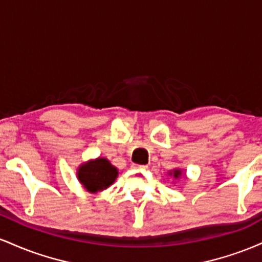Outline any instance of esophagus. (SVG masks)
I'll list each match as a JSON object with an SVG mask.
<instances>
[{
    "instance_id": "esophagus-1",
    "label": "esophagus",
    "mask_w": 262,
    "mask_h": 262,
    "mask_svg": "<svg viewBox=\"0 0 262 262\" xmlns=\"http://www.w3.org/2000/svg\"><path fill=\"white\" fill-rule=\"evenodd\" d=\"M132 169L144 171V170L148 169V166H146V165H137V164H133V165H132Z\"/></svg>"
}]
</instances>
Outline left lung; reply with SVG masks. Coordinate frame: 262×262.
<instances>
[{"label": "left lung", "instance_id": "obj_1", "mask_svg": "<svg viewBox=\"0 0 262 262\" xmlns=\"http://www.w3.org/2000/svg\"><path fill=\"white\" fill-rule=\"evenodd\" d=\"M169 175L172 176L175 180H179L180 177L183 175V173H182L181 169H173L172 171H169Z\"/></svg>", "mask_w": 262, "mask_h": 262}]
</instances>
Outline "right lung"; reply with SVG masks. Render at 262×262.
Here are the masks:
<instances>
[{"instance_id": "obj_1", "label": "right lung", "mask_w": 262, "mask_h": 262, "mask_svg": "<svg viewBox=\"0 0 262 262\" xmlns=\"http://www.w3.org/2000/svg\"><path fill=\"white\" fill-rule=\"evenodd\" d=\"M76 176L83 188L90 193H97L113 185L118 177V169L106 158L92 159L77 167Z\"/></svg>"}]
</instances>
